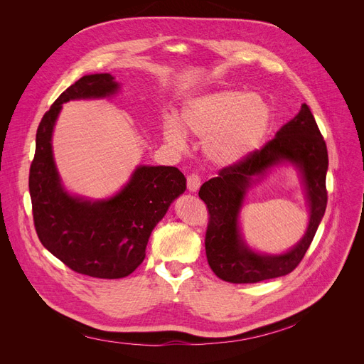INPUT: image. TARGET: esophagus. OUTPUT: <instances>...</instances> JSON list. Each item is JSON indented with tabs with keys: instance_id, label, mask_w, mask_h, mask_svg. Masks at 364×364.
Masks as SVG:
<instances>
[{
	"instance_id": "1",
	"label": "esophagus",
	"mask_w": 364,
	"mask_h": 364,
	"mask_svg": "<svg viewBox=\"0 0 364 364\" xmlns=\"http://www.w3.org/2000/svg\"><path fill=\"white\" fill-rule=\"evenodd\" d=\"M200 187V177L198 174H188L187 176V188L190 192H196Z\"/></svg>"
}]
</instances>
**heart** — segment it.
I'll return each instance as SVG.
<instances>
[{
	"mask_svg": "<svg viewBox=\"0 0 364 364\" xmlns=\"http://www.w3.org/2000/svg\"><path fill=\"white\" fill-rule=\"evenodd\" d=\"M273 110L262 95L240 90H217L190 99L181 109V128L203 139V155L215 166H235L259 149L272 128ZM177 122L165 125L166 140L186 143Z\"/></svg>",
	"mask_w": 364,
	"mask_h": 364,
	"instance_id": "1",
	"label": "heart"
}]
</instances>
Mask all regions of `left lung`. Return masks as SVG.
<instances>
[{"instance_id":"1","label":"left lung","mask_w":364,"mask_h":364,"mask_svg":"<svg viewBox=\"0 0 364 364\" xmlns=\"http://www.w3.org/2000/svg\"><path fill=\"white\" fill-rule=\"evenodd\" d=\"M283 160L296 164L303 172L312 215L304 239L289 253L277 257L252 253L240 239L237 215L250 177L260 175ZM328 147L307 105L284 124L276 137L240 162L223 168L218 177L202 184L199 198L208 208L205 251L208 264L223 280L257 283L294 272L310 247L317 227L326 211Z\"/></svg>"}]
</instances>
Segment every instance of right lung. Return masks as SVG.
Masks as SVG:
<instances>
[{
	"instance_id": "obj_1",
	"label": "right lung",
	"mask_w": 364,
	"mask_h": 364,
	"mask_svg": "<svg viewBox=\"0 0 364 364\" xmlns=\"http://www.w3.org/2000/svg\"><path fill=\"white\" fill-rule=\"evenodd\" d=\"M117 90L109 73L82 76L66 88L38 125L29 169L33 225L41 243L70 270L99 279H121L137 269L151 230L186 190L178 168L139 166L109 200L88 202L65 192L51 151V132L62 105L106 97Z\"/></svg>"
}]
</instances>
